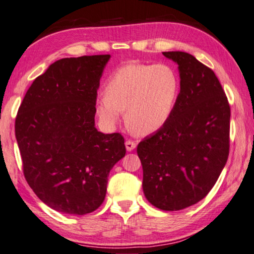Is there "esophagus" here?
Listing matches in <instances>:
<instances>
[{"label":"esophagus","mask_w":254,"mask_h":254,"mask_svg":"<svg viewBox=\"0 0 254 254\" xmlns=\"http://www.w3.org/2000/svg\"><path fill=\"white\" fill-rule=\"evenodd\" d=\"M126 149L128 150V151H131V150H134L135 149V147H136V142H135V141H133V140H127L126 141Z\"/></svg>","instance_id":"1"}]
</instances>
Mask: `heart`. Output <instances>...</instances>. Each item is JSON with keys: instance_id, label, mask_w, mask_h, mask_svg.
<instances>
[{"instance_id": "heart-1", "label": "heart", "mask_w": 254, "mask_h": 254, "mask_svg": "<svg viewBox=\"0 0 254 254\" xmlns=\"http://www.w3.org/2000/svg\"><path fill=\"white\" fill-rule=\"evenodd\" d=\"M179 87V78L169 65L128 63L110 75L106 91L95 100V111L105 125L113 126L126 110L128 128L149 135L169 120Z\"/></svg>"}]
</instances>
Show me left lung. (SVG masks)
<instances>
[{"label":"left lung","instance_id":"left-lung-1","mask_svg":"<svg viewBox=\"0 0 254 254\" xmlns=\"http://www.w3.org/2000/svg\"><path fill=\"white\" fill-rule=\"evenodd\" d=\"M179 64L181 91L166 125L137 144L148 202L177 211L203 199L230 150V104L215 72L182 51L163 52Z\"/></svg>","mask_w":254,"mask_h":254}]
</instances>
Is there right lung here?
<instances>
[{
  "mask_svg": "<svg viewBox=\"0 0 254 254\" xmlns=\"http://www.w3.org/2000/svg\"><path fill=\"white\" fill-rule=\"evenodd\" d=\"M110 57L55 62L35 79L16 115L26 182L56 211L86 215L97 210L111 169L126 154L123 135L94 127L97 90Z\"/></svg>",
  "mask_w": 254,
  "mask_h": 254,
  "instance_id": "1",
  "label": "right lung"
}]
</instances>
